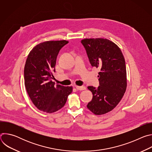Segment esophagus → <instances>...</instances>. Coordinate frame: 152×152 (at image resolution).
<instances>
[{"instance_id": "obj_1", "label": "esophagus", "mask_w": 152, "mask_h": 152, "mask_svg": "<svg viewBox=\"0 0 152 152\" xmlns=\"http://www.w3.org/2000/svg\"><path fill=\"white\" fill-rule=\"evenodd\" d=\"M76 88L77 90H80V91H82V90H86V87L84 86H76Z\"/></svg>"}]
</instances>
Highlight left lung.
I'll list each match as a JSON object with an SVG mask.
<instances>
[{
	"instance_id": "obj_1",
	"label": "left lung",
	"mask_w": 152,
	"mask_h": 152,
	"mask_svg": "<svg viewBox=\"0 0 152 152\" xmlns=\"http://www.w3.org/2000/svg\"><path fill=\"white\" fill-rule=\"evenodd\" d=\"M81 42L91 66L100 70V86H88L93 96L87 107L95 115L104 114L115 108L126 90L125 59L119 47L107 39L85 38Z\"/></svg>"
}]
</instances>
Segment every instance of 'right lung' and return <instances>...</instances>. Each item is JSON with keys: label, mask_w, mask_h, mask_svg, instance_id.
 Returning a JSON list of instances; mask_svg holds the SVG:
<instances>
[{"label": "right lung", "mask_w": 152, "mask_h": 152, "mask_svg": "<svg viewBox=\"0 0 152 152\" xmlns=\"http://www.w3.org/2000/svg\"><path fill=\"white\" fill-rule=\"evenodd\" d=\"M66 40L47 41L35 46L29 52L24 69L25 85L34 104L47 113L56 112L66 104L72 86L55 85L52 80L56 58Z\"/></svg>", "instance_id": "right-lung-1"}]
</instances>
